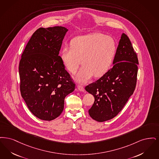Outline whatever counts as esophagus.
<instances>
[{
	"instance_id": "obj_1",
	"label": "esophagus",
	"mask_w": 159,
	"mask_h": 159,
	"mask_svg": "<svg viewBox=\"0 0 159 159\" xmlns=\"http://www.w3.org/2000/svg\"><path fill=\"white\" fill-rule=\"evenodd\" d=\"M77 89L79 90L80 91H81V92L84 91V87H83L82 85H77Z\"/></svg>"
}]
</instances>
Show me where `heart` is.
<instances>
[{
  "label": "heart",
  "mask_w": 159,
  "mask_h": 159,
  "mask_svg": "<svg viewBox=\"0 0 159 159\" xmlns=\"http://www.w3.org/2000/svg\"><path fill=\"white\" fill-rule=\"evenodd\" d=\"M116 51L115 40L109 35L95 33L80 35L71 41V47L65 46L61 52L62 63L70 73L76 72L80 83H86L94 75L103 76L111 68Z\"/></svg>",
  "instance_id": "heart-1"
}]
</instances>
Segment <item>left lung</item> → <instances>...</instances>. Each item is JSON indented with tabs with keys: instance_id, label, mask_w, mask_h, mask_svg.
Segmentation results:
<instances>
[{
	"instance_id": "left-lung-1",
	"label": "left lung",
	"mask_w": 159,
	"mask_h": 159,
	"mask_svg": "<svg viewBox=\"0 0 159 159\" xmlns=\"http://www.w3.org/2000/svg\"><path fill=\"white\" fill-rule=\"evenodd\" d=\"M113 67L85 89L94 97L89 113L97 122L115 117L134 93L137 83L138 57L131 42L123 33L119 42Z\"/></svg>"
}]
</instances>
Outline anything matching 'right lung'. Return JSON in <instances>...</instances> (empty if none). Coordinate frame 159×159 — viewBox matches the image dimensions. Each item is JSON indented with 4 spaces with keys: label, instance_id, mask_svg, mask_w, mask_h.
Listing matches in <instances>:
<instances>
[{
    "label": "right lung",
    "instance_id": "obj_1",
    "mask_svg": "<svg viewBox=\"0 0 159 159\" xmlns=\"http://www.w3.org/2000/svg\"><path fill=\"white\" fill-rule=\"evenodd\" d=\"M68 31L58 26L39 28L21 56V96L35 116L44 120L58 117L64 109L65 98L75 90L59 56Z\"/></svg>",
    "mask_w": 159,
    "mask_h": 159
}]
</instances>
